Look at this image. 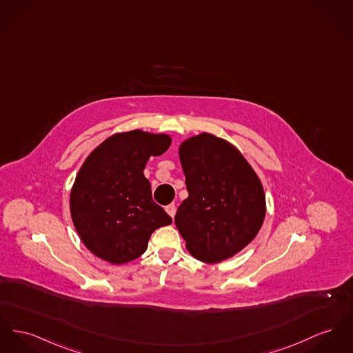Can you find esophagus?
Instances as JSON below:
<instances>
[{
	"label": "esophagus",
	"instance_id": "1",
	"mask_svg": "<svg viewBox=\"0 0 353 353\" xmlns=\"http://www.w3.org/2000/svg\"><path fill=\"white\" fill-rule=\"evenodd\" d=\"M166 213L173 219L174 217V214H176V207L173 205V204H170V205H168L165 207Z\"/></svg>",
	"mask_w": 353,
	"mask_h": 353
}]
</instances>
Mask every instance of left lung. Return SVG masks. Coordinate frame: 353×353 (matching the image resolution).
Returning <instances> with one entry per match:
<instances>
[{
    "label": "left lung",
    "instance_id": "left-lung-1",
    "mask_svg": "<svg viewBox=\"0 0 353 353\" xmlns=\"http://www.w3.org/2000/svg\"><path fill=\"white\" fill-rule=\"evenodd\" d=\"M179 157L188 197L174 224L188 252L207 264L233 257L252 243L265 219L259 176L236 146L207 132L184 140Z\"/></svg>",
    "mask_w": 353,
    "mask_h": 353
}]
</instances>
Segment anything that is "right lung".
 I'll use <instances>...</instances> for the list:
<instances>
[{"label":"right lung","mask_w":353,"mask_h":353,"mask_svg":"<svg viewBox=\"0 0 353 353\" xmlns=\"http://www.w3.org/2000/svg\"><path fill=\"white\" fill-rule=\"evenodd\" d=\"M170 144L169 134L134 129L109 136L85 159L69 208L83 245L99 259L113 265L133 261L156 229L172 224L144 176L148 160Z\"/></svg>","instance_id":"add662e5"}]
</instances>
